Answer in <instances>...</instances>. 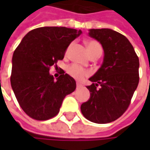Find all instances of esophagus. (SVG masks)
<instances>
[{
	"label": "esophagus",
	"mask_w": 150,
	"mask_h": 150,
	"mask_svg": "<svg viewBox=\"0 0 150 150\" xmlns=\"http://www.w3.org/2000/svg\"><path fill=\"white\" fill-rule=\"evenodd\" d=\"M76 86H77V88H80L83 87V85H82L81 83H76Z\"/></svg>",
	"instance_id": "1"
}]
</instances>
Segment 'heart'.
Returning <instances> with one entry per match:
<instances>
[{"label":"heart","mask_w":150,"mask_h":150,"mask_svg":"<svg viewBox=\"0 0 150 150\" xmlns=\"http://www.w3.org/2000/svg\"><path fill=\"white\" fill-rule=\"evenodd\" d=\"M86 45H87V49H88V51L90 55H91V54H93L94 52H96V51H99V50L102 51V48H101V46L100 45V43L96 42V41H95V40H89V41H88L86 42ZM71 46L72 43H71L67 47L66 54H68L71 48ZM67 73L71 77L76 79H82L84 77H87L90 74L89 71L86 70V69H83L80 66H79L78 64H75V63L70 65L67 67Z\"/></svg>","instance_id":"heart-1"}]
</instances>
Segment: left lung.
<instances>
[{
    "mask_svg": "<svg viewBox=\"0 0 150 150\" xmlns=\"http://www.w3.org/2000/svg\"><path fill=\"white\" fill-rule=\"evenodd\" d=\"M89 35L101 43L104 62L87 86L91 97L81 105L86 119L97 124L116 120L128 109L139 83V59L123 34L110 29H91ZM99 88H98V87Z\"/></svg>",
    "mask_w": 150,
    "mask_h": 150,
    "instance_id": "left-lung-1",
    "label": "left lung"
}]
</instances>
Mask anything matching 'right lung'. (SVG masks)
Here are the masks:
<instances>
[{
  "instance_id": "obj_1",
  "label": "right lung",
  "mask_w": 150,
  "mask_h": 150,
  "mask_svg": "<svg viewBox=\"0 0 150 150\" xmlns=\"http://www.w3.org/2000/svg\"><path fill=\"white\" fill-rule=\"evenodd\" d=\"M81 33L67 27L37 28L14 50L12 88L20 107L32 119L46 120L55 116L66 96L75 90V79L64 71L56 81L49 71L63 59L67 47Z\"/></svg>"
}]
</instances>
